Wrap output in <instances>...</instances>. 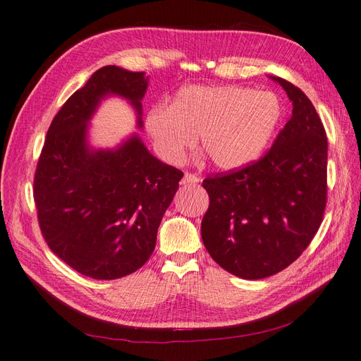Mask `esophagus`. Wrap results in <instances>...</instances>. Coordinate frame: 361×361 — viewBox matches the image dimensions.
<instances>
[{
	"label": "esophagus",
	"instance_id": "esophagus-1",
	"mask_svg": "<svg viewBox=\"0 0 361 361\" xmlns=\"http://www.w3.org/2000/svg\"><path fill=\"white\" fill-rule=\"evenodd\" d=\"M200 179L195 176L192 173H185V176L182 178V185H192V183H197Z\"/></svg>",
	"mask_w": 361,
	"mask_h": 361
}]
</instances>
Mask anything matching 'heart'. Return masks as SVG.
<instances>
[{
  "label": "heart",
  "instance_id": "b5f03b06",
  "mask_svg": "<svg viewBox=\"0 0 361 361\" xmlns=\"http://www.w3.org/2000/svg\"><path fill=\"white\" fill-rule=\"evenodd\" d=\"M281 117L279 97L236 85H188L170 106L155 105L145 126L158 155L182 161L200 135L202 149L216 167L231 170L255 161L274 134Z\"/></svg>",
  "mask_w": 361,
  "mask_h": 361
}]
</instances>
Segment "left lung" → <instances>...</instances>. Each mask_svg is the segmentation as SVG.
I'll return each instance as SVG.
<instances>
[{
  "label": "left lung",
  "instance_id": "left-lung-1",
  "mask_svg": "<svg viewBox=\"0 0 361 361\" xmlns=\"http://www.w3.org/2000/svg\"><path fill=\"white\" fill-rule=\"evenodd\" d=\"M277 81L292 117L260 159L203 180L209 207L202 220L207 253L231 274L259 280L288 268L318 232L326 204V134L297 85Z\"/></svg>",
  "mask_w": 361,
  "mask_h": 361
}]
</instances>
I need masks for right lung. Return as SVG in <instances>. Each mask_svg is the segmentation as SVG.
<instances>
[{"label": "right lung", "instance_id": "add662e5", "mask_svg": "<svg viewBox=\"0 0 361 361\" xmlns=\"http://www.w3.org/2000/svg\"><path fill=\"white\" fill-rule=\"evenodd\" d=\"M147 84L145 72L96 71L54 117L39 157L32 195L42 235L54 255L85 277L114 280L146 264L183 176L135 134L117 149L87 143L90 118L110 94L128 99L143 126Z\"/></svg>", "mask_w": 361, "mask_h": 361}]
</instances>
